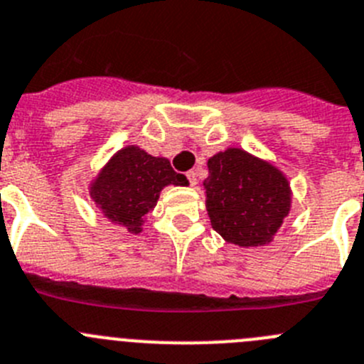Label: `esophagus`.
Wrapping results in <instances>:
<instances>
[{
    "mask_svg": "<svg viewBox=\"0 0 364 364\" xmlns=\"http://www.w3.org/2000/svg\"><path fill=\"white\" fill-rule=\"evenodd\" d=\"M186 178H188L190 185H192V186H196V185H198V174H196V171H190V172H186Z\"/></svg>",
    "mask_w": 364,
    "mask_h": 364,
    "instance_id": "1",
    "label": "esophagus"
}]
</instances>
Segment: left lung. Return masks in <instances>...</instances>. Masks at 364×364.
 Segmentation results:
<instances>
[{"label":"left lung","mask_w":364,"mask_h":364,"mask_svg":"<svg viewBox=\"0 0 364 364\" xmlns=\"http://www.w3.org/2000/svg\"><path fill=\"white\" fill-rule=\"evenodd\" d=\"M206 210L213 230L237 246H264L289 213V183L273 165L228 149L208 159Z\"/></svg>","instance_id":"8db88e82"}]
</instances>
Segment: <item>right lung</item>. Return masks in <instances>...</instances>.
Here are the masks:
<instances>
[{"label":"right lung","mask_w":364,"mask_h":364,"mask_svg":"<svg viewBox=\"0 0 364 364\" xmlns=\"http://www.w3.org/2000/svg\"><path fill=\"white\" fill-rule=\"evenodd\" d=\"M188 185L165 158H154L141 149L129 145L111 158L91 185V198L104 215L124 224L131 233L141 232L145 213L159 199L163 186Z\"/></svg>","instance_id":"right-lung-1"}]
</instances>
